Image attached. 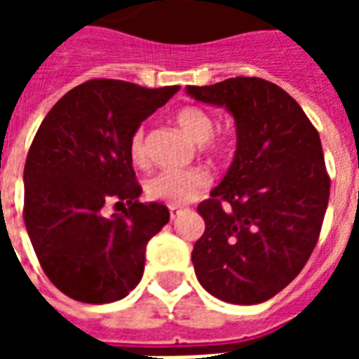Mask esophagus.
Masks as SVG:
<instances>
[{
    "label": "esophagus",
    "mask_w": 359,
    "mask_h": 359,
    "mask_svg": "<svg viewBox=\"0 0 359 359\" xmlns=\"http://www.w3.org/2000/svg\"><path fill=\"white\" fill-rule=\"evenodd\" d=\"M169 211H171V217L175 219L180 213V208L179 205H169Z\"/></svg>",
    "instance_id": "34e87169"
}]
</instances>
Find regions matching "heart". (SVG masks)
<instances>
[{
    "instance_id": "obj_1",
    "label": "heart",
    "mask_w": 359,
    "mask_h": 359,
    "mask_svg": "<svg viewBox=\"0 0 359 359\" xmlns=\"http://www.w3.org/2000/svg\"><path fill=\"white\" fill-rule=\"evenodd\" d=\"M175 123L179 125L188 138L202 144L203 151L208 154H223L226 149V140L213 134L215 118L211 117L202 107L187 105L177 111ZM128 156L134 165H146L148 151H146V133L144 128H136L128 142ZM210 187V175L203 169H163L154 172L144 182V192L151 200L163 202L167 205H182L194 200Z\"/></svg>"
}]
</instances>
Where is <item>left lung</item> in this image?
<instances>
[{
  "instance_id": "left-lung-1",
  "label": "left lung",
  "mask_w": 359,
  "mask_h": 359,
  "mask_svg": "<svg viewBox=\"0 0 359 359\" xmlns=\"http://www.w3.org/2000/svg\"><path fill=\"white\" fill-rule=\"evenodd\" d=\"M187 92L236 123L233 163L198 205L196 277L219 300L262 304L304 269L321 233L331 179L319 133L292 95L257 76Z\"/></svg>"
}]
</instances>
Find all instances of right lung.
<instances>
[{
    "mask_svg": "<svg viewBox=\"0 0 359 359\" xmlns=\"http://www.w3.org/2000/svg\"><path fill=\"white\" fill-rule=\"evenodd\" d=\"M177 92L94 79L67 92L38 128L22 215L43 273L69 298L109 304L140 283L146 244L169 223V210L138 202L128 142ZM111 201L126 210L105 218Z\"/></svg>",
    "mask_w": 359,
    "mask_h": 359,
    "instance_id": "add662e5",
    "label": "right lung"
}]
</instances>
